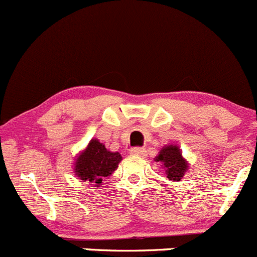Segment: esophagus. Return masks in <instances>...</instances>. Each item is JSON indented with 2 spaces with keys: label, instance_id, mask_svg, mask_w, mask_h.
Listing matches in <instances>:
<instances>
[{
  "label": "esophagus",
  "instance_id": "obj_1",
  "mask_svg": "<svg viewBox=\"0 0 257 257\" xmlns=\"http://www.w3.org/2000/svg\"><path fill=\"white\" fill-rule=\"evenodd\" d=\"M129 153L133 154V156L143 157L144 154H146V151H144L143 148H141V147H134V148H132L131 151H129Z\"/></svg>",
  "mask_w": 257,
  "mask_h": 257
}]
</instances>
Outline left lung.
<instances>
[{"instance_id": "obj_1", "label": "left lung", "mask_w": 257, "mask_h": 257, "mask_svg": "<svg viewBox=\"0 0 257 257\" xmlns=\"http://www.w3.org/2000/svg\"><path fill=\"white\" fill-rule=\"evenodd\" d=\"M157 162H162L166 167L167 178L171 181H179L187 171L188 164L182 158V153L177 146H167L159 152Z\"/></svg>"}]
</instances>
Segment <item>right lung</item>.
I'll return each instance as SVG.
<instances>
[{
	"instance_id": "1",
	"label": "right lung",
	"mask_w": 257,
	"mask_h": 257,
	"mask_svg": "<svg viewBox=\"0 0 257 257\" xmlns=\"http://www.w3.org/2000/svg\"><path fill=\"white\" fill-rule=\"evenodd\" d=\"M121 156L108 151L98 139H93L88 148L76 159L75 172L80 179L100 186L103 177H108L118 168Z\"/></svg>"
}]
</instances>
